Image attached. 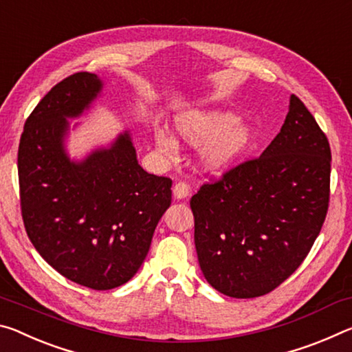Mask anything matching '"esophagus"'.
I'll return each mask as SVG.
<instances>
[{
  "label": "esophagus",
  "mask_w": 352,
  "mask_h": 352,
  "mask_svg": "<svg viewBox=\"0 0 352 352\" xmlns=\"http://www.w3.org/2000/svg\"><path fill=\"white\" fill-rule=\"evenodd\" d=\"M173 193H175V198H177V199L187 198L190 195V184L186 181L176 182L175 187H173Z\"/></svg>",
  "instance_id": "34e87169"
}]
</instances>
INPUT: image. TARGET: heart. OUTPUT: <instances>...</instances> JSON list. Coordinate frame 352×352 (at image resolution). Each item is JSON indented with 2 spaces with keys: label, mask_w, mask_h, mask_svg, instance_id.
<instances>
[{
  "label": "heart",
  "mask_w": 352,
  "mask_h": 352,
  "mask_svg": "<svg viewBox=\"0 0 352 352\" xmlns=\"http://www.w3.org/2000/svg\"><path fill=\"white\" fill-rule=\"evenodd\" d=\"M175 126L179 135L193 146L204 148L201 159L210 170L224 168L237 160L252 143L250 126L241 124L237 115L221 111H190L176 117ZM155 143L165 154L173 155L177 145L170 134L157 132Z\"/></svg>",
  "instance_id": "b5f03b06"
}]
</instances>
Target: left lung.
Returning a JSON list of instances; mask_svg holds the SVG:
<instances>
[{
  "label": "left lung",
  "mask_w": 352,
  "mask_h": 352,
  "mask_svg": "<svg viewBox=\"0 0 352 352\" xmlns=\"http://www.w3.org/2000/svg\"><path fill=\"white\" fill-rule=\"evenodd\" d=\"M331 146L296 95L258 155L206 182L190 199L201 272L223 295H267L296 272L329 209Z\"/></svg>",
  "instance_id": "8db88e82"
}]
</instances>
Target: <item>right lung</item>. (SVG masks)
I'll return each mask as SVG.
<instances>
[{"label":"right lung","instance_id":"add662e5","mask_svg":"<svg viewBox=\"0 0 352 352\" xmlns=\"http://www.w3.org/2000/svg\"><path fill=\"white\" fill-rule=\"evenodd\" d=\"M100 90L96 74L80 72L42 98L20 138L19 184L23 223L38 254L79 285L111 290L145 261L173 181L138 165L128 132L84 162L68 160L67 117H78Z\"/></svg>","mask_w":352,"mask_h":352}]
</instances>
